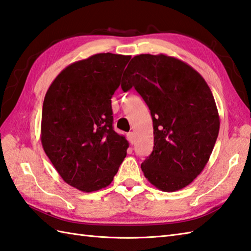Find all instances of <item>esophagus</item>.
<instances>
[{
	"mask_svg": "<svg viewBox=\"0 0 251 251\" xmlns=\"http://www.w3.org/2000/svg\"><path fill=\"white\" fill-rule=\"evenodd\" d=\"M126 136H127V140H129V142L131 143V144H133V143H134V141H135V135H134V133L133 132H129L126 134Z\"/></svg>",
	"mask_w": 251,
	"mask_h": 251,
	"instance_id": "obj_1",
	"label": "esophagus"
}]
</instances>
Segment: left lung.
I'll use <instances>...</instances> for the list:
<instances>
[{
  "instance_id": "left-lung-1",
  "label": "left lung",
  "mask_w": 251,
  "mask_h": 251,
  "mask_svg": "<svg viewBox=\"0 0 251 251\" xmlns=\"http://www.w3.org/2000/svg\"><path fill=\"white\" fill-rule=\"evenodd\" d=\"M127 68L121 89L136 90L154 126V150L142 171L163 192L181 190L201 175L216 144L220 118L211 90L195 69L171 56L141 54Z\"/></svg>"
}]
</instances>
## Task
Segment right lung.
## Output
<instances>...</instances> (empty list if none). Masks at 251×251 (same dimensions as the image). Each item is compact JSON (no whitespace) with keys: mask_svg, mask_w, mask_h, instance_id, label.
Instances as JSON below:
<instances>
[{"mask_svg":"<svg viewBox=\"0 0 251 251\" xmlns=\"http://www.w3.org/2000/svg\"><path fill=\"white\" fill-rule=\"evenodd\" d=\"M131 56L100 53L69 65L45 94L41 142L69 185L85 193L114 180L129 143L112 127L111 97Z\"/></svg>","mask_w":251,"mask_h":251,"instance_id":"obj_1","label":"right lung"}]
</instances>
